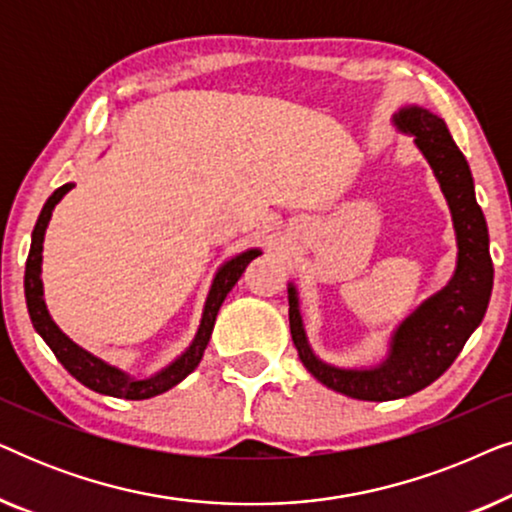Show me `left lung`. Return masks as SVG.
I'll return each instance as SVG.
<instances>
[{"label":"left lung","mask_w":512,"mask_h":512,"mask_svg":"<svg viewBox=\"0 0 512 512\" xmlns=\"http://www.w3.org/2000/svg\"><path fill=\"white\" fill-rule=\"evenodd\" d=\"M394 123L415 137L417 149L429 160L450 205L459 247L450 284L424 300L396 328L387 359L380 366L363 370L335 368L312 352L298 310L296 286L289 284V324L300 361L328 389L359 401H394L436 382L480 326L494 284L485 214L475 200L464 153L454 144L445 121L422 107H405L394 116Z\"/></svg>","instance_id":"obj_1"}]
</instances>
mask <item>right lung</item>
<instances>
[{
  "label": "right lung",
  "mask_w": 512,
  "mask_h": 512,
  "mask_svg": "<svg viewBox=\"0 0 512 512\" xmlns=\"http://www.w3.org/2000/svg\"><path fill=\"white\" fill-rule=\"evenodd\" d=\"M72 188L74 184L60 186L58 191L46 200V205L41 209L37 219V226L32 230L30 256H27V265H25V300H27V312H30L32 326L37 328V333L44 338L46 345L53 349V354L58 356V361L67 368V373L76 377L81 384H86L88 389L97 391V394L128 398V401H144V398L163 394V391L177 387L186 375H191L193 370L198 368L202 354H205L207 349V342L212 338L216 314H219L223 300H226L230 289L237 284V279L242 277V272L247 270V265L254 261L256 256H261V249H247L221 265L212 282V289H209L205 312H202L200 328L198 333H195L191 347H188L179 359H174L170 366L160 370V373L144 377V380H137V377H130L128 373H123L121 368L97 359L95 354L86 352V349L76 345L74 340H69L46 310L44 284H41V251H44V235H46V226L48 221H51L55 205H58L62 195L72 191Z\"/></svg>",
  "instance_id": "1"
}]
</instances>
